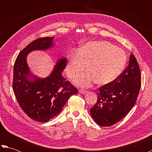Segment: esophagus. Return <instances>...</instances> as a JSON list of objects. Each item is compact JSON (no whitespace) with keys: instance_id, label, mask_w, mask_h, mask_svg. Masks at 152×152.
Segmentation results:
<instances>
[{"instance_id":"34e87169","label":"esophagus","mask_w":152,"mask_h":152,"mask_svg":"<svg viewBox=\"0 0 152 152\" xmlns=\"http://www.w3.org/2000/svg\"><path fill=\"white\" fill-rule=\"evenodd\" d=\"M79 93H81V94H85V93H88V91H87V90L80 89V90H79Z\"/></svg>"}]
</instances>
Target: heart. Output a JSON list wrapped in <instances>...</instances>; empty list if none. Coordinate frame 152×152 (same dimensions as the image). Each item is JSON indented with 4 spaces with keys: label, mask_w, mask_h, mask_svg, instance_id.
I'll use <instances>...</instances> for the list:
<instances>
[{
    "label": "heart",
    "mask_w": 152,
    "mask_h": 152,
    "mask_svg": "<svg viewBox=\"0 0 152 152\" xmlns=\"http://www.w3.org/2000/svg\"><path fill=\"white\" fill-rule=\"evenodd\" d=\"M127 56L121 48L107 41L89 42L69 56L66 66L67 76L74 78L85 69L88 70L74 80L76 85L88 87L110 83L124 70Z\"/></svg>",
    "instance_id": "heart-1"
}]
</instances>
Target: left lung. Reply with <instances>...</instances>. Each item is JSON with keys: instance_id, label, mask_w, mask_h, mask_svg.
I'll return each mask as SVG.
<instances>
[{"instance_id": "left-lung-1", "label": "left lung", "mask_w": 152, "mask_h": 152, "mask_svg": "<svg viewBox=\"0 0 152 152\" xmlns=\"http://www.w3.org/2000/svg\"><path fill=\"white\" fill-rule=\"evenodd\" d=\"M141 86V73L133 53L128 66L114 82L101 87L97 101L90 110L99 125L109 127L124 118L136 101Z\"/></svg>"}]
</instances>
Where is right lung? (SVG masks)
<instances>
[{
    "mask_svg": "<svg viewBox=\"0 0 152 152\" xmlns=\"http://www.w3.org/2000/svg\"><path fill=\"white\" fill-rule=\"evenodd\" d=\"M54 37H44L32 42L21 51L14 66L13 91L22 110L39 122H48L62 110L70 96L78 89L62 76L66 58H61L46 78H38L30 72L27 56L33 50H46L53 46ZM31 77L33 80L28 79Z\"/></svg>",
    "mask_w": 152,
    "mask_h": 152,
    "instance_id": "1",
    "label": "right lung"
}]
</instances>
